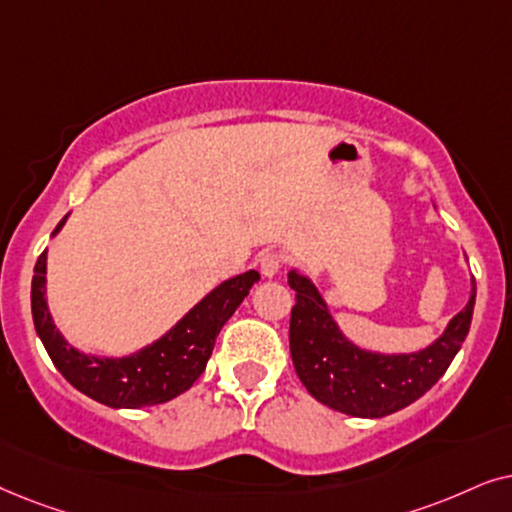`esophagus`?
<instances>
[{
  "label": "esophagus",
  "instance_id": "obj_1",
  "mask_svg": "<svg viewBox=\"0 0 512 512\" xmlns=\"http://www.w3.org/2000/svg\"><path fill=\"white\" fill-rule=\"evenodd\" d=\"M257 264H260V271L267 278H274L278 271H281L283 267V257L278 255V252H262L260 260H257Z\"/></svg>",
  "mask_w": 512,
  "mask_h": 512
}]
</instances>
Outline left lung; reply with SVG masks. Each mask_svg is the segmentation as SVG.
<instances>
[{
    "label": "left lung",
    "instance_id": "left-lung-1",
    "mask_svg": "<svg viewBox=\"0 0 512 512\" xmlns=\"http://www.w3.org/2000/svg\"><path fill=\"white\" fill-rule=\"evenodd\" d=\"M288 285L295 290L290 353L297 377L318 403L351 417L379 419L419 400L447 372L473 320L475 278L468 304L431 346L414 353H377L360 349L339 330L309 276L292 269Z\"/></svg>",
    "mask_w": 512,
    "mask_h": 512
}]
</instances>
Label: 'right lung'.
I'll return each instance as SVG.
<instances>
[{"label":"right lung","instance_id":"add662e5","mask_svg":"<svg viewBox=\"0 0 512 512\" xmlns=\"http://www.w3.org/2000/svg\"><path fill=\"white\" fill-rule=\"evenodd\" d=\"M67 215L53 229V236L63 229ZM260 281L255 269L229 278L210 290L194 309L177 320L166 335L145 349L121 358L88 356L67 344L53 325L46 304V250L34 264L32 276V318L34 330L42 339L58 372L88 398L114 407V410H138L147 405H161L192 388L206 370L215 339L222 325L234 316L238 304L248 297L252 285Z\"/></svg>","mask_w":512,"mask_h":512}]
</instances>
